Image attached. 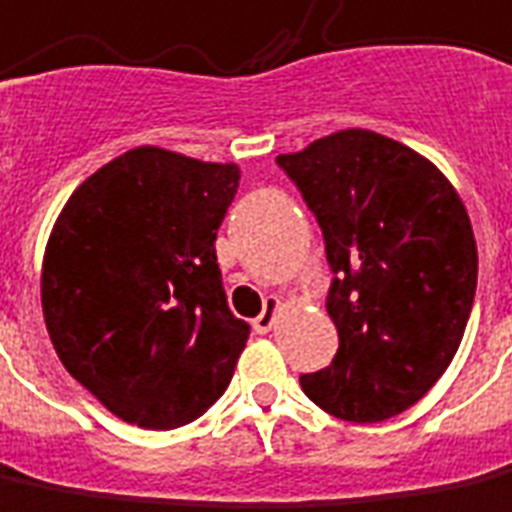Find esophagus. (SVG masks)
<instances>
[{"label":"esophagus","mask_w":512,"mask_h":512,"mask_svg":"<svg viewBox=\"0 0 512 512\" xmlns=\"http://www.w3.org/2000/svg\"><path fill=\"white\" fill-rule=\"evenodd\" d=\"M282 302L277 299V296H268L266 299V307H263V313L252 321V327H255V332H260V335H266L271 327H274V321H277V313H280Z\"/></svg>","instance_id":"34e87169"}]
</instances>
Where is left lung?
<instances>
[{
    "label": "left lung",
    "instance_id": "left-lung-1",
    "mask_svg": "<svg viewBox=\"0 0 512 512\" xmlns=\"http://www.w3.org/2000/svg\"><path fill=\"white\" fill-rule=\"evenodd\" d=\"M277 166L316 216L332 271L338 352L299 377L302 391L357 424L405 413L452 363L471 316L466 207L430 160L368 130L318 138Z\"/></svg>",
    "mask_w": 512,
    "mask_h": 512
}]
</instances>
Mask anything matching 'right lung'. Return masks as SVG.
<instances>
[{"label": "right lung", "instance_id": "add662e5", "mask_svg": "<svg viewBox=\"0 0 512 512\" xmlns=\"http://www.w3.org/2000/svg\"><path fill=\"white\" fill-rule=\"evenodd\" d=\"M238 166L157 146L110 160L71 194L44 257L57 357L127 424L174 430L227 391L249 324L232 316L216 232Z\"/></svg>", "mask_w": 512, "mask_h": 512}]
</instances>
